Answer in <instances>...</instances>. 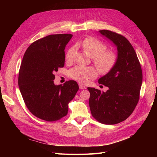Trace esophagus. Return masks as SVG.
Masks as SVG:
<instances>
[{"label": "esophagus", "instance_id": "1", "mask_svg": "<svg viewBox=\"0 0 157 157\" xmlns=\"http://www.w3.org/2000/svg\"><path fill=\"white\" fill-rule=\"evenodd\" d=\"M79 88L81 89V90H84V89H86V87L84 86V85L82 84H79Z\"/></svg>", "mask_w": 157, "mask_h": 157}]
</instances>
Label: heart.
<instances>
[{
  "label": "heart",
  "mask_w": 157,
  "mask_h": 157,
  "mask_svg": "<svg viewBox=\"0 0 157 157\" xmlns=\"http://www.w3.org/2000/svg\"><path fill=\"white\" fill-rule=\"evenodd\" d=\"M81 46L83 50L92 57L94 65L101 72H107L115 65L117 55L112 51L105 50L107 47L101 42L94 38L88 37L82 42ZM75 52V47H71L67 50L65 55V59L67 62H71L73 60ZM97 75L96 69L93 67L75 66L69 71L71 78L82 83L87 82L89 79L95 78Z\"/></svg>",
  "instance_id": "1"
}]
</instances>
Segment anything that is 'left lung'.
<instances>
[{"label":"left lung","instance_id":"8db88e82","mask_svg":"<svg viewBox=\"0 0 157 157\" xmlns=\"http://www.w3.org/2000/svg\"><path fill=\"white\" fill-rule=\"evenodd\" d=\"M117 47V59L110 71L98 80L109 88L106 92L88 88L92 115L105 124L125 121L134 111L140 99L142 70L137 54L126 38L109 30L99 31Z\"/></svg>","mask_w":157,"mask_h":157}]
</instances>
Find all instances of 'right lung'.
I'll list each match as a JSON object with an SVG mask.
<instances>
[{
  "label": "right lung",
  "instance_id": "right-lung-1",
  "mask_svg": "<svg viewBox=\"0 0 157 157\" xmlns=\"http://www.w3.org/2000/svg\"><path fill=\"white\" fill-rule=\"evenodd\" d=\"M71 34L48 35L28 47L22 59L18 85L25 105L37 118L53 122L67 115L68 104L78 90L75 80L55 85V72L65 64V48Z\"/></svg>",
  "mask_w": 157,
  "mask_h": 157
}]
</instances>
